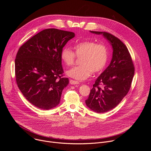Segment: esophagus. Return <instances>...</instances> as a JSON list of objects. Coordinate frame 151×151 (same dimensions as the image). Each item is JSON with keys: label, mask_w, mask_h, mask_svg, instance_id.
<instances>
[{"label": "esophagus", "mask_w": 151, "mask_h": 151, "mask_svg": "<svg viewBox=\"0 0 151 151\" xmlns=\"http://www.w3.org/2000/svg\"><path fill=\"white\" fill-rule=\"evenodd\" d=\"M69 82L71 85H78V84L79 83V82L78 81H74V80H72V79H70Z\"/></svg>", "instance_id": "esophagus-1"}]
</instances>
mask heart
Segmentation results:
<instances>
[{"label":"heart","mask_w":151,"mask_h":151,"mask_svg":"<svg viewBox=\"0 0 151 151\" xmlns=\"http://www.w3.org/2000/svg\"><path fill=\"white\" fill-rule=\"evenodd\" d=\"M75 52L69 47L62 48L60 57L63 63L68 66L74 64L76 58L82 57V66L75 67L67 72L69 77L83 81L90 77L93 72L99 73L105 68L108 60V51L103 44L93 41H83L74 47Z\"/></svg>","instance_id":"b5f03b06"}]
</instances>
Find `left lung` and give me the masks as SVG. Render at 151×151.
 <instances>
[{
    "label": "left lung",
    "mask_w": 151,
    "mask_h": 151,
    "mask_svg": "<svg viewBox=\"0 0 151 151\" xmlns=\"http://www.w3.org/2000/svg\"><path fill=\"white\" fill-rule=\"evenodd\" d=\"M90 32L103 35L113 50L109 65L97 78L85 100L86 105L91 110L104 113L115 108L130 90L134 68L130 52L118 38L107 32ZM100 84L102 85V88L99 87Z\"/></svg>",
    "instance_id": "obj_1"
}]
</instances>
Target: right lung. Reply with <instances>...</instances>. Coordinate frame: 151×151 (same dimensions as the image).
I'll return each mask as SVG.
<instances>
[{
  "instance_id": "obj_1",
  "label": "right lung",
  "mask_w": 151,
  "mask_h": 151,
  "mask_svg": "<svg viewBox=\"0 0 151 151\" xmlns=\"http://www.w3.org/2000/svg\"><path fill=\"white\" fill-rule=\"evenodd\" d=\"M71 32L48 29L33 36L21 46L15 60L18 87L35 106L49 110L57 106L69 79L63 78L60 53L75 37Z\"/></svg>"
}]
</instances>
